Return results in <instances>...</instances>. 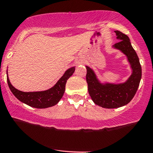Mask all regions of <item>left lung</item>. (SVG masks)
I'll use <instances>...</instances> for the list:
<instances>
[{"label":"left lung","instance_id":"8db88e82","mask_svg":"<svg viewBox=\"0 0 153 153\" xmlns=\"http://www.w3.org/2000/svg\"><path fill=\"white\" fill-rule=\"evenodd\" d=\"M117 38L120 40L114 47L120 49L128 57L132 75L123 84L103 85L99 82L94 73L86 66V82L91 98L96 105L105 108H117L127 105L137 92L142 78V68L138 56L131 44L128 37L120 31L115 30Z\"/></svg>","mask_w":153,"mask_h":153}]
</instances>
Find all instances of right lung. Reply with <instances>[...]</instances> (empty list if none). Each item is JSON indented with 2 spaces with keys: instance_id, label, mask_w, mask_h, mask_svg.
I'll return each mask as SVG.
<instances>
[{
  "instance_id": "right-lung-1",
  "label": "right lung",
  "mask_w": 153,
  "mask_h": 153,
  "mask_svg": "<svg viewBox=\"0 0 153 153\" xmlns=\"http://www.w3.org/2000/svg\"><path fill=\"white\" fill-rule=\"evenodd\" d=\"M75 68L68 69L57 83L50 89L38 92H23L15 88L10 83L7 75V82L10 90L15 97L23 103L35 108H46L56 105L65 93L67 80L73 75Z\"/></svg>"
}]
</instances>
